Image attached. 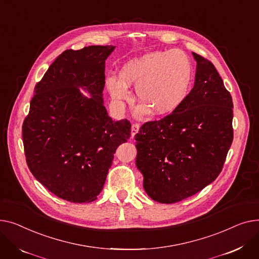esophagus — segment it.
<instances>
[{"label":"esophagus","instance_id":"34e87169","mask_svg":"<svg viewBox=\"0 0 259 259\" xmlns=\"http://www.w3.org/2000/svg\"><path fill=\"white\" fill-rule=\"evenodd\" d=\"M139 128H140V125L138 123H135L132 125V132H131L132 138H134V137L137 135V133L139 132Z\"/></svg>","mask_w":259,"mask_h":259}]
</instances>
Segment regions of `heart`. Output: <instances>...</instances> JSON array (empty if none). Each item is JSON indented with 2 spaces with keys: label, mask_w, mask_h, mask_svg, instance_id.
<instances>
[{
  "label": "heart",
  "mask_w": 259,
  "mask_h": 259,
  "mask_svg": "<svg viewBox=\"0 0 259 259\" xmlns=\"http://www.w3.org/2000/svg\"><path fill=\"white\" fill-rule=\"evenodd\" d=\"M192 69L184 51L170 49L154 51L135 57L120 69V78L108 76L106 89L113 100L120 103L131 98L128 87L136 88V95L156 116L175 111L185 99L191 82Z\"/></svg>",
  "instance_id": "obj_1"
}]
</instances>
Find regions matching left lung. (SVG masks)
Returning <instances> with one entry per match:
<instances>
[{
  "label": "left lung",
  "mask_w": 259,
  "mask_h": 259,
  "mask_svg": "<svg viewBox=\"0 0 259 259\" xmlns=\"http://www.w3.org/2000/svg\"><path fill=\"white\" fill-rule=\"evenodd\" d=\"M196 62L190 93L168 116L144 123L135 136L136 166L156 202L172 204L201 191L222 171L233 140V102L215 67Z\"/></svg>",
  "instance_id": "8db88e82"
}]
</instances>
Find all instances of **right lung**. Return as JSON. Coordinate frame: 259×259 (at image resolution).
I'll use <instances>...</instances> for the list:
<instances>
[{
  "instance_id": "add662e5",
  "label": "right lung",
  "mask_w": 259,
  "mask_h": 259,
  "mask_svg": "<svg viewBox=\"0 0 259 259\" xmlns=\"http://www.w3.org/2000/svg\"><path fill=\"white\" fill-rule=\"evenodd\" d=\"M115 48L89 46L60 54L35 85L23 124L30 171L71 203L97 199L117 147L131 137L130 121L113 120L103 104L105 60Z\"/></svg>"
}]
</instances>
